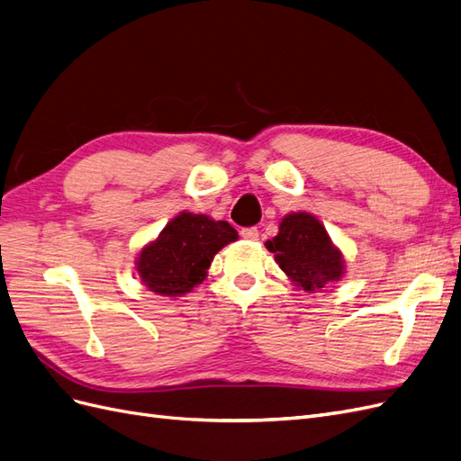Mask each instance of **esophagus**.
Wrapping results in <instances>:
<instances>
[{"instance_id": "esophagus-1", "label": "esophagus", "mask_w": 461, "mask_h": 461, "mask_svg": "<svg viewBox=\"0 0 461 461\" xmlns=\"http://www.w3.org/2000/svg\"><path fill=\"white\" fill-rule=\"evenodd\" d=\"M240 236L244 240H258L259 239V230L256 227H246L240 230Z\"/></svg>"}]
</instances>
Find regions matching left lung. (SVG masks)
I'll return each instance as SVG.
<instances>
[{
  "instance_id": "8db88e82",
  "label": "left lung",
  "mask_w": 461,
  "mask_h": 461,
  "mask_svg": "<svg viewBox=\"0 0 461 461\" xmlns=\"http://www.w3.org/2000/svg\"><path fill=\"white\" fill-rule=\"evenodd\" d=\"M286 276L308 292L340 281L344 259L325 227L312 213H288L273 240L265 242Z\"/></svg>"
}]
</instances>
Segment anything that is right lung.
<instances>
[{"label":"right lung","instance_id":"add662e5","mask_svg":"<svg viewBox=\"0 0 461 461\" xmlns=\"http://www.w3.org/2000/svg\"><path fill=\"white\" fill-rule=\"evenodd\" d=\"M234 240H239V232L227 221L183 212L142 248L136 271L156 294L183 296L202 285L215 254Z\"/></svg>","mask_w":461,"mask_h":461}]
</instances>
